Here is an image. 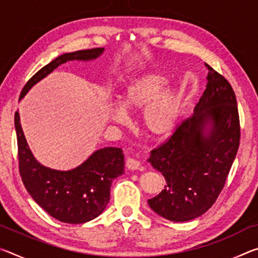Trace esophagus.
Instances as JSON below:
<instances>
[{"label":"esophagus","mask_w":258,"mask_h":258,"mask_svg":"<svg viewBox=\"0 0 258 258\" xmlns=\"http://www.w3.org/2000/svg\"><path fill=\"white\" fill-rule=\"evenodd\" d=\"M126 167H127L130 171H135V169H139L140 161L134 159V158H128L127 160H126Z\"/></svg>","instance_id":"34e87169"}]
</instances>
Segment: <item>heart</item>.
I'll return each instance as SVG.
<instances>
[{
	"instance_id": "b5f03b06",
	"label": "heart",
	"mask_w": 258,
	"mask_h": 258,
	"mask_svg": "<svg viewBox=\"0 0 258 258\" xmlns=\"http://www.w3.org/2000/svg\"><path fill=\"white\" fill-rule=\"evenodd\" d=\"M168 77L163 74H147L135 80L121 98V107L112 109L116 121H125L127 111H142L143 132L151 139H165L175 131L182 109V92L169 87Z\"/></svg>"
}]
</instances>
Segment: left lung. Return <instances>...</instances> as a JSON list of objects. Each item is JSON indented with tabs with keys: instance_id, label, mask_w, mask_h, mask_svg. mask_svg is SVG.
Instances as JSON below:
<instances>
[{
	"instance_id": "obj_1",
	"label": "left lung",
	"mask_w": 258,
	"mask_h": 258,
	"mask_svg": "<svg viewBox=\"0 0 258 258\" xmlns=\"http://www.w3.org/2000/svg\"><path fill=\"white\" fill-rule=\"evenodd\" d=\"M205 64L207 85L194 115L164 145L151 150L148 159L166 180L164 190L148 204L172 222L191 221L213 206L239 148V113L232 86Z\"/></svg>"
}]
</instances>
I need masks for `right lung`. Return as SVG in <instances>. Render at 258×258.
<instances>
[{
  "label": "right lung",
  "mask_w": 258,
  "mask_h": 258,
  "mask_svg": "<svg viewBox=\"0 0 258 258\" xmlns=\"http://www.w3.org/2000/svg\"><path fill=\"white\" fill-rule=\"evenodd\" d=\"M103 51V47H97L59 55L30 78L21 91L20 99L60 64L73 60H94ZM15 127L21 180L38 206L55 220L69 224L85 223L106 209L110 199L112 180L124 173V154L120 148H102L77 167L56 171L35 159L21 128L18 111L15 113Z\"/></svg>",
  "instance_id": "obj_1"
}]
</instances>
